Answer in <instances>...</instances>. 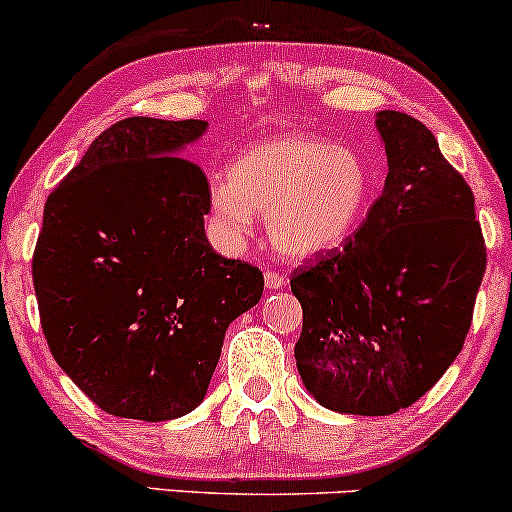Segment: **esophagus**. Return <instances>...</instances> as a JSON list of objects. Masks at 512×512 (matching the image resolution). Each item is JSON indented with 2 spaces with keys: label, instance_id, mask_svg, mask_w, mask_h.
Returning a JSON list of instances; mask_svg holds the SVG:
<instances>
[{
  "label": "esophagus",
  "instance_id": "1",
  "mask_svg": "<svg viewBox=\"0 0 512 512\" xmlns=\"http://www.w3.org/2000/svg\"><path fill=\"white\" fill-rule=\"evenodd\" d=\"M263 283H266V290H283V287L287 285V280L280 273L268 271L266 275H263Z\"/></svg>",
  "mask_w": 512,
  "mask_h": 512
}]
</instances>
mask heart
<instances>
[{
  "mask_svg": "<svg viewBox=\"0 0 512 512\" xmlns=\"http://www.w3.org/2000/svg\"><path fill=\"white\" fill-rule=\"evenodd\" d=\"M372 171L358 149L319 135H275L246 147L210 186L212 232L225 249L251 237L256 216L278 254L295 261L343 249L365 222Z\"/></svg>",
  "mask_w": 512,
  "mask_h": 512,
  "instance_id": "obj_1",
  "label": "heart"
}]
</instances>
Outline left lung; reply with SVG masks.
<instances>
[{
  "mask_svg": "<svg viewBox=\"0 0 512 512\" xmlns=\"http://www.w3.org/2000/svg\"><path fill=\"white\" fill-rule=\"evenodd\" d=\"M387 179L343 249L295 271L297 372L329 411L409 409L455 363L486 271L474 193L421 120L380 111Z\"/></svg>",
  "mask_w": 512,
  "mask_h": 512,
  "instance_id": "1",
  "label": "left lung"
}]
</instances>
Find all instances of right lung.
<instances>
[{
  "label": "right lung",
  "mask_w": 512,
  "mask_h": 512,
  "mask_svg": "<svg viewBox=\"0 0 512 512\" xmlns=\"http://www.w3.org/2000/svg\"><path fill=\"white\" fill-rule=\"evenodd\" d=\"M205 132V120H118L45 203L40 324L55 363L111 416L191 413L229 324L263 295L261 271L205 237L208 181L183 159Z\"/></svg>",
  "instance_id": "obj_1"
}]
</instances>
